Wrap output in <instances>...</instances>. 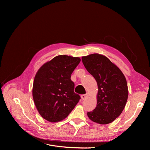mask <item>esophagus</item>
Returning <instances> with one entry per match:
<instances>
[{
  "label": "esophagus",
  "instance_id": "esophagus-1",
  "mask_svg": "<svg viewBox=\"0 0 150 150\" xmlns=\"http://www.w3.org/2000/svg\"><path fill=\"white\" fill-rule=\"evenodd\" d=\"M87 97H88V95L87 94H82L81 96V99H83V100H84V99H86V98H87Z\"/></svg>",
  "mask_w": 150,
  "mask_h": 150
}]
</instances>
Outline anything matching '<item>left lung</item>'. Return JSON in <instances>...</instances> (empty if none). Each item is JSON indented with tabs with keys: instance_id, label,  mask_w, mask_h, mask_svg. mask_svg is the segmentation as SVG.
<instances>
[{
	"instance_id": "obj_1",
	"label": "left lung",
	"mask_w": 150,
	"mask_h": 150,
	"mask_svg": "<svg viewBox=\"0 0 150 150\" xmlns=\"http://www.w3.org/2000/svg\"><path fill=\"white\" fill-rule=\"evenodd\" d=\"M82 61L96 79L98 87L96 107L93 111L88 112V116L98 124L110 123L121 114L128 99L125 76L118 67L101 54L83 56Z\"/></svg>"
}]
</instances>
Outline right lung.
Wrapping results in <instances>:
<instances>
[{
  "mask_svg": "<svg viewBox=\"0 0 150 150\" xmlns=\"http://www.w3.org/2000/svg\"><path fill=\"white\" fill-rule=\"evenodd\" d=\"M81 61L79 57L59 55L43 64L36 73L33 97L44 119L57 122L65 119L79 101L74 92L71 75Z\"/></svg>",
  "mask_w": 150,
  "mask_h": 150,
  "instance_id": "right-lung-1",
  "label": "right lung"
}]
</instances>
